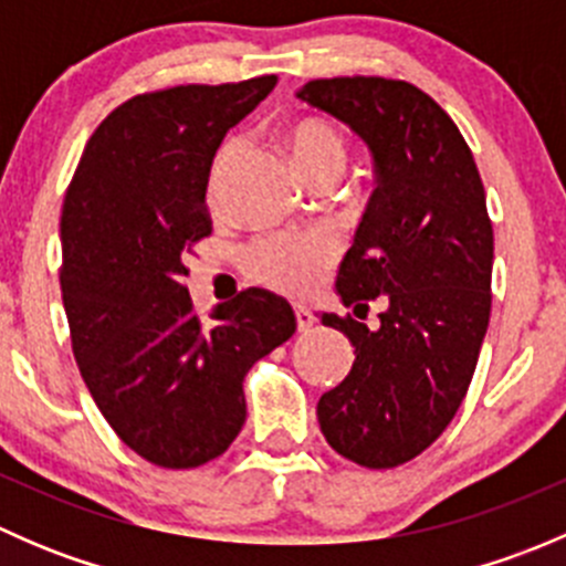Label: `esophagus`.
Wrapping results in <instances>:
<instances>
[{"label":"esophagus","mask_w":566,"mask_h":566,"mask_svg":"<svg viewBox=\"0 0 566 566\" xmlns=\"http://www.w3.org/2000/svg\"><path fill=\"white\" fill-rule=\"evenodd\" d=\"M312 323H315L312 312L304 310V306H295V325H298L301 334H306V331L312 328Z\"/></svg>","instance_id":"1"}]
</instances>
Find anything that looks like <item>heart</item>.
Masks as SVG:
<instances>
[{
	"label": "heart",
	"mask_w": 566,
	"mask_h": 566,
	"mask_svg": "<svg viewBox=\"0 0 566 566\" xmlns=\"http://www.w3.org/2000/svg\"><path fill=\"white\" fill-rule=\"evenodd\" d=\"M290 153L304 177L319 172V169H342L347 158V142L325 119L306 117L298 119L284 134ZM235 145L224 147L216 164V177L230 164ZM336 238L328 232H304V235H276L265 238L249 251V273L265 287L279 290L287 295H306L319 282L325 268L334 262Z\"/></svg>",
	"instance_id": "b5f03b06"
}]
</instances>
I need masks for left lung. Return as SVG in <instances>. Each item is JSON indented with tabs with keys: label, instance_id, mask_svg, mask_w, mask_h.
<instances>
[{
	"label": "left lung",
	"instance_id": "obj_1",
	"mask_svg": "<svg viewBox=\"0 0 566 566\" xmlns=\"http://www.w3.org/2000/svg\"><path fill=\"white\" fill-rule=\"evenodd\" d=\"M295 98L367 145L378 182L336 293L356 317L375 298L384 312L375 328L319 315L356 347L347 378L319 397V430L358 465H402L454 419L488 334L493 224L482 177L452 117L413 84L317 78Z\"/></svg>",
	"mask_w": 566,
	"mask_h": 566
}]
</instances>
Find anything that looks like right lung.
Masks as SVG:
<instances>
[{"label":"right lung","mask_w":566,"mask_h":566,"mask_svg":"<svg viewBox=\"0 0 566 566\" xmlns=\"http://www.w3.org/2000/svg\"><path fill=\"white\" fill-rule=\"evenodd\" d=\"M276 87L186 84L136 95L90 136L60 219L73 356L112 430L161 468L227 452L247 421L243 378L295 334L282 295L191 304L186 249L210 235V167L227 130Z\"/></svg>","instance_id":"obj_1"}]
</instances>
